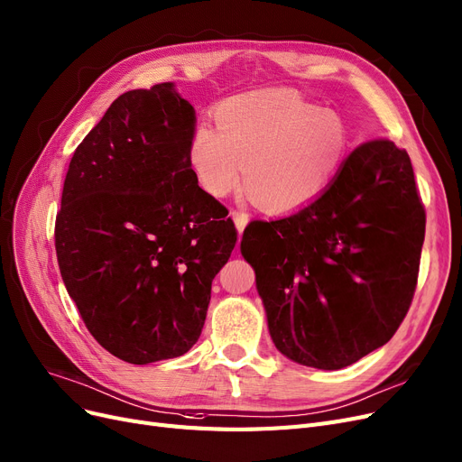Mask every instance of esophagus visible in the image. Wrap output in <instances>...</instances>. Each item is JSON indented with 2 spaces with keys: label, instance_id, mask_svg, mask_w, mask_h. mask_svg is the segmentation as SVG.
<instances>
[{
  "label": "esophagus",
  "instance_id": "esophagus-1",
  "mask_svg": "<svg viewBox=\"0 0 462 462\" xmlns=\"http://www.w3.org/2000/svg\"><path fill=\"white\" fill-rule=\"evenodd\" d=\"M231 217H233L235 226H236V229H238V235H241V233L245 231L246 224H248V219H250L248 212H245V210H231Z\"/></svg>",
  "mask_w": 462,
  "mask_h": 462
}]
</instances>
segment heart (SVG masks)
Segmentation results:
<instances>
[{"label":"heart","mask_w":462,"mask_h":462,"mask_svg":"<svg viewBox=\"0 0 462 462\" xmlns=\"http://www.w3.org/2000/svg\"><path fill=\"white\" fill-rule=\"evenodd\" d=\"M216 126L189 138L191 169L207 193L224 197L243 178L257 207L291 212L319 199L348 143L343 119L291 90H255L219 102Z\"/></svg>","instance_id":"obj_1"}]
</instances>
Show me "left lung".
I'll list each match as a JSON object with an SVG mask.
<instances>
[{
  "instance_id": "obj_1",
  "label": "left lung",
  "mask_w": 462,
  "mask_h": 462,
  "mask_svg": "<svg viewBox=\"0 0 462 462\" xmlns=\"http://www.w3.org/2000/svg\"><path fill=\"white\" fill-rule=\"evenodd\" d=\"M424 226L410 155L386 138L360 143L300 212L248 224L241 252L274 346L319 370L383 346L410 310Z\"/></svg>"
}]
</instances>
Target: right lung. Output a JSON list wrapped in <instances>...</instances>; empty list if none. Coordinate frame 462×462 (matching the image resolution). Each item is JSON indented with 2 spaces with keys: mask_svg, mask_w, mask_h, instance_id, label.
Returning <instances> with one entry per match:
<instances>
[{
  "mask_svg": "<svg viewBox=\"0 0 462 462\" xmlns=\"http://www.w3.org/2000/svg\"><path fill=\"white\" fill-rule=\"evenodd\" d=\"M195 109L172 83L121 95L73 153L54 224L62 281L107 353L186 355L236 229L189 162Z\"/></svg>",
  "mask_w": 462,
  "mask_h": 462,
  "instance_id": "add662e5",
  "label": "right lung"
}]
</instances>
